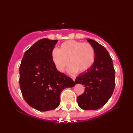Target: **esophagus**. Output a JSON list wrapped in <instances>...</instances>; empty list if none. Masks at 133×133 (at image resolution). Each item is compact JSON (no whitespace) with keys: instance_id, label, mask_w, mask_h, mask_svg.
<instances>
[{"instance_id":"obj_1","label":"esophagus","mask_w":133,"mask_h":133,"mask_svg":"<svg viewBox=\"0 0 133 133\" xmlns=\"http://www.w3.org/2000/svg\"><path fill=\"white\" fill-rule=\"evenodd\" d=\"M71 78L72 79V80H73V81H75V77H71Z\"/></svg>"}]
</instances>
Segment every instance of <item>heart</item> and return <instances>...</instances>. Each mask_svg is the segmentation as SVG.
<instances>
[{"mask_svg":"<svg viewBox=\"0 0 133 133\" xmlns=\"http://www.w3.org/2000/svg\"><path fill=\"white\" fill-rule=\"evenodd\" d=\"M52 59L59 71H63L68 66L69 59L72 64L69 71L72 73L84 72L94 64L95 51L94 47L89 43L70 40L62 43L61 49L54 48L51 52Z\"/></svg>","mask_w":133,"mask_h":133,"instance_id":"1","label":"heart"}]
</instances>
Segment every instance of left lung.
Listing matches in <instances>:
<instances>
[{
    "mask_svg": "<svg viewBox=\"0 0 133 133\" xmlns=\"http://www.w3.org/2000/svg\"><path fill=\"white\" fill-rule=\"evenodd\" d=\"M87 41L94 48L95 59L91 68L76 78V84H82L85 87L83 94L78 97L77 102L83 110H97L103 106L113 93L115 70L105 48L92 39Z\"/></svg>",
    "mask_w": 133,
    "mask_h": 133,
    "instance_id": "8db88e82",
    "label": "left lung"
}]
</instances>
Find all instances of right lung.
I'll use <instances>...</instances> for the list:
<instances>
[{
	"label": "right lung",
	"mask_w": 133,
	"mask_h": 133,
	"mask_svg": "<svg viewBox=\"0 0 133 133\" xmlns=\"http://www.w3.org/2000/svg\"><path fill=\"white\" fill-rule=\"evenodd\" d=\"M57 42L47 38L37 41L25 52L19 67L22 95L30 106L41 111L58 107L62 90L76 83L56 68L51 52Z\"/></svg>",
	"instance_id": "add662e5"
}]
</instances>
